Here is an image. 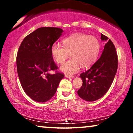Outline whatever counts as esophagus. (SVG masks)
Listing matches in <instances>:
<instances>
[{
    "label": "esophagus",
    "mask_w": 133,
    "mask_h": 133,
    "mask_svg": "<svg viewBox=\"0 0 133 133\" xmlns=\"http://www.w3.org/2000/svg\"><path fill=\"white\" fill-rule=\"evenodd\" d=\"M65 77H66V78H70V79H72V78L74 77V76L68 75V74H65Z\"/></svg>",
    "instance_id": "esophagus-1"
}]
</instances>
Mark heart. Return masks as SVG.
<instances>
[{"label":"heart","mask_w":133,"mask_h":133,"mask_svg":"<svg viewBox=\"0 0 133 133\" xmlns=\"http://www.w3.org/2000/svg\"><path fill=\"white\" fill-rule=\"evenodd\" d=\"M63 46L54 43L51 46V54L56 62L62 63L71 52V58L60 67L68 74H75L82 66L88 68L95 62L100 51V43L97 38L83 33H76L63 39Z\"/></svg>","instance_id":"obj_1"}]
</instances>
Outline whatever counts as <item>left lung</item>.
Wrapping results in <instances>:
<instances>
[{
    "mask_svg": "<svg viewBox=\"0 0 133 133\" xmlns=\"http://www.w3.org/2000/svg\"><path fill=\"white\" fill-rule=\"evenodd\" d=\"M101 39L106 42L101 57L80 76L83 83L77 94L88 102L96 101L105 95L110 88L117 70V55L113 43L102 34Z\"/></svg>",
    "mask_w": 133,
    "mask_h": 133,
    "instance_id": "8db88e82",
    "label": "left lung"
}]
</instances>
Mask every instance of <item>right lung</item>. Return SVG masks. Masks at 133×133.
<instances>
[{
    "label": "right lung",
    "instance_id": "right-lung-1",
    "mask_svg": "<svg viewBox=\"0 0 133 133\" xmlns=\"http://www.w3.org/2000/svg\"><path fill=\"white\" fill-rule=\"evenodd\" d=\"M63 32L54 27H42L25 37L17 52V70L23 91L31 99L45 102L51 99L64 74L49 71L57 68L51 46Z\"/></svg>",
    "mask_w": 133,
    "mask_h": 133
}]
</instances>
